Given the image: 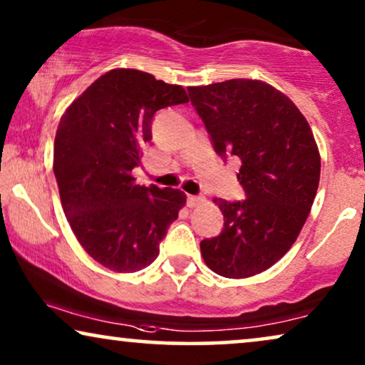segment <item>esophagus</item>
I'll use <instances>...</instances> for the list:
<instances>
[{"label":"esophagus","instance_id":"obj_1","mask_svg":"<svg viewBox=\"0 0 365 365\" xmlns=\"http://www.w3.org/2000/svg\"><path fill=\"white\" fill-rule=\"evenodd\" d=\"M204 202V196H192V194H189L187 196V206L189 207H197L201 206Z\"/></svg>","mask_w":365,"mask_h":365}]
</instances>
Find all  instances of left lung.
<instances>
[{"mask_svg":"<svg viewBox=\"0 0 365 365\" xmlns=\"http://www.w3.org/2000/svg\"><path fill=\"white\" fill-rule=\"evenodd\" d=\"M214 151L241 161L244 201L214 199L219 236L201 241L207 267L229 279L274 266L301 232L316 197L321 156L311 126L286 94L257 79L189 88Z\"/></svg>","mask_w":365,"mask_h":365,"instance_id":"obj_1","label":"left lung"}]
</instances>
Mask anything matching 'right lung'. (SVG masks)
<instances>
[{
  "instance_id": "right-lung-1",
  "label": "right lung",
  "mask_w": 365,
  "mask_h": 365,
  "mask_svg": "<svg viewBox=\"0 0 365 365\" xmlns=\"http://www.w3.org/2000/svg\"><path fill=\"white\" fill-rule=\"evenodd\" d=\"M182 86L138 69H111L63 114L53 171L63 211L79 244L114 272H136L186 204L179 189L139 186L133 169L153 139L156 111L187 103Z\"/></svg>"
}]
</instances>
